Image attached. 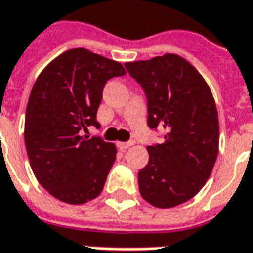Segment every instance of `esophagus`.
Segmentation results:
<instances>
[{
    "mask_svg": "<svg viewBox=\"0 0 253 253\" xmlns=\"http://www.w3.org/2000/svg\"><path fill=\"white\" fill-rule=\"evenodd\" d=\"M130 146H133V142H120V143H118V147H120L121 150H126V149Z\"/></svg>",
    "mask_w": 253,
    "mask_h": 253,
    "instance_id": "1",
    "label": "esophagus"
}]
</instances>
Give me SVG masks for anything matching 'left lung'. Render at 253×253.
<instances>
[{
    "instance_id": "1",
    "label": "left lung",
    "mask_w": 253,
    "mask_h": 253,
    "mask_svg": "<svg viewBox=\"0 0 253 253\" xmlns=\"http://www.w3.org/2000/svg\"><path fill=\"white\" fill-rule=\"evenodd\" d=\"M147 99V125L164 129L163 143L147 146L149 163L138 172L142 198L174 208L201 191L218 153V115L208 83L186 59L164 54L125 64Z\"/></svg>"
}]
</instances>
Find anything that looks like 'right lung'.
Segmentation results:
<instances>
[{
	"mask_svg": "<svg viewBox=\"0 0 253 253\" xmlns=\"http://www.w3.org/2000/svg\"><path fill=\"white\" fill-rule=\"evenodd\" d=\"M123 75L120 62L72 48L36 79L26 107L25 145L35 177L59 201L82 205L101 194L117 147L82 132L99 126L103 89L108 79Z\"/></svg>",
	"mask_w": 253,
	"mask_h": 253,
	"instance_id": "add662e5",
	"label": "right lung"
}]
</instances>
